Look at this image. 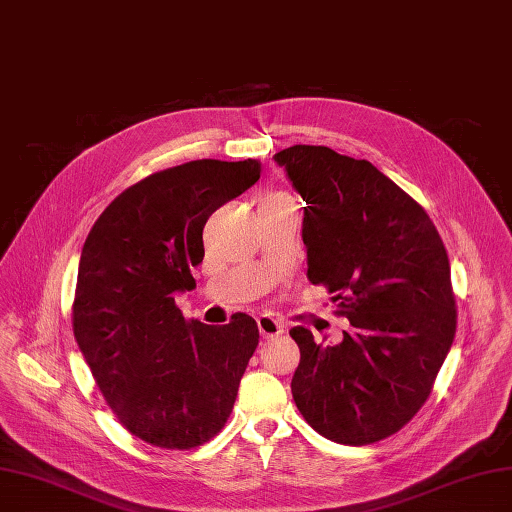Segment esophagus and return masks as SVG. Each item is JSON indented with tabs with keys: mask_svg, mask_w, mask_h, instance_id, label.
<instances>
[{
	"mask_svg": "<svg viewBox=\"0 0 512 512\" xmlns=\"http://www.w3.org/2000/svg\"><path fill=\"white\" fill-rule=\"evenodd\" d=\"M258 331L265 339H271V337H277V335L284 333V324L277 322L273 316L265 314V316L258 318Z\"/></svg>",
	"mask_w": 512,
	"mask_h": 512,
	"instance_id": "34e87169",
	"label": "esophagus"
}]
</instances>
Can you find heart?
Segmentation results:
<instances>
[{
	"mask_svg": "<svg viewBox=\"0 0 512 512\" xmlns=\"http://www.w3.org/2000/svg\"><path fill=\"white\" fill-rule=\"evenodd\" d=\"M271 196H286L284 192H275V194H271Z\"/></svg>",
	"mask_w": 512,
	"mask_h": 512,
	"instance_id": "b5f03b06",
	"label": "heart"
}]
</instances>
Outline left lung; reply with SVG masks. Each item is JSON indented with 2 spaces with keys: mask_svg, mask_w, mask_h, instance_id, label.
Masks as SVG:
<instances>
[{
  "mask_svg": "<svg viewBox=\"0 0 512 512\" xmlns=\"http://www.w3.org/2000/svg\"><path fill=\"white\" fill-rule=\"evenodd\" d=\"M273 160L305 200L307 277L350 320L339 344L294 327L292 397L320 436L363 446L427 401L457 329L451 265L425 209L367 160L294 145Z\"/></svg>",
  "mask_w": 512,
  "mask_h": 512,
  "instance_id": "left-lung-1",
  "label": "left lung"
}]
</instances>
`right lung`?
<instances>
[{"mask_svg": "<svg viewBox=\"0 0 512 512\" xmlns=\"http://www.w3.org/2000/svg\"><path fill=\"white\" fill-rule=\"evenodd\" d=\"M260 162L194 160L121 192L81 252L72 327L106 404L136 438L194 448L218 433L258 346L256 320H185L209 215L260 179Z\"/></svg>", "mask_w": 512, "mask_h": 512, "instance_id": "obj_1", "label": "right lung"}]
</instances>
